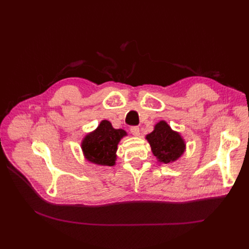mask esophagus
<instances>
[{
    "label": "esophagus",
    "instance_id": "1",
    "mask_svg": "<svg viewBox=\"0 0 249 249\" xmlns=\"http://www.w3.org/2000/svg\"><path fill=\"white\" fill-rule=\"evenodd\" d=\"M131 133H132V135H134V136L138 137V136H140V129L138 126H132L131 127Z\"/></svg>",
    "mask_w": 249,
    "mask_h": 249
}]
</instances>
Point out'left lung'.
I'll use <instances>...</instances> for the list:
<instances>
[{
    "instance_id": "obj_1",
    "label": "left lung",
    "mask_w": 249,
    "mask_h": 249,
    "mask_svg": "<svg viewBox=\"0 0 249 249\" xmlns=\"http://www.w3.org/2000/svg\"><path fill=\"white\" fill-rule=\"evenodd\" d=\"M145 139L149 143L154 156L160 163L169 164L175 162L185 153V140L178 132L173 131L165 120L158 123L154 131L146 135Z\"/></svg>"
}]
</instances>
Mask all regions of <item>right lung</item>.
I'll list each match as a JSON object with an SVG mask.
<instances>
[{
  "instance_id": "right-lung-1",
  "label": "right lung",
  "mask_w": 249,
  "mask_h": 249,
  "mask_svg": "<svg viewBox=\"0 0 249 249\" xmlns=\"http://www.w3.org/2000/svg\"><path fill=\"white\" fill-rule=\"evenodd\" d=\"M126 132L114 129L108 120H102L99 126L83 138L81 147L85 159L101 166H114L119 141Z\"/></svg>"
}]
</instances>
